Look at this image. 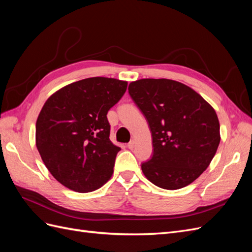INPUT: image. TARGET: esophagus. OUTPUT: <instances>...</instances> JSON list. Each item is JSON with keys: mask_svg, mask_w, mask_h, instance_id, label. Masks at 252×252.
I'll use <instances>...</instances> for the list:
<instances>
[{"mask_svg": "<svg viewBox=\"0 0 252 252\" xmlns=\"http://www.w3.org/2000/svg\"><path fill=\"white\" fill-rule=\"evenodd\" d=\"M127 147L129 149H133L134 148V141H130L128 144H127Z\"/></svg>", "mask_w": 252, "mask_h": 252, "instance_id": "esophagus-1", "label": "esophagus"}]
</instances>
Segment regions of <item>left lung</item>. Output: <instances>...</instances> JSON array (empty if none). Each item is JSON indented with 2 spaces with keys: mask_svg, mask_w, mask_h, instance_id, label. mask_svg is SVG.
<instances>
[{
  "mask_svg": "<svg viewBox=\"0 0 252 252\" xmlns=\"http://www.w3.org/2000/svg\"><path fill=\"white\" fill-rule=\"evenodd\" d=\"M128 93L146 119L154 154L141 167L156 186L189 185L209 166L220 144L217 113L193 89L167 79H143Z\"/></svg>",
  "mask_w": 252,
  "mask_h": 252,
  "instance_id": "left-lung-1",
  "label": "left lung"
}]
</instances>
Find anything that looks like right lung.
<instances>
[{"mask_svg":"<svg viewBox=\"0 0 252 252\" xmlns=\"http://www.w3.org/2000/svg\"><path fill=\"white\" fill-rule=\"evenodd\" d=\"M127 89V82L89 78L53 94L37 117L35 142L45 166L58 182L90 192L107 182L121 150L109 140L107 112Z\"/></svg>","mask_w":252,"mask_h":252,"instance_id":"right-lung-1","label":"right lung"}]
</instances>
